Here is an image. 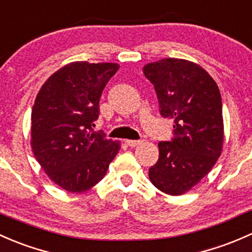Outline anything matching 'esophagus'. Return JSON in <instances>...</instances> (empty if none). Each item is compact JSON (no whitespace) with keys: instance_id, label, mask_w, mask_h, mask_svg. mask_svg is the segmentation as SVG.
<instances>
[{"instance_id":"obj_1","label":"esophagus","mask_w":252,"mask_h":252,"mask_svg":"<svg viewBox=\"0 0 252 252\" xmlns=\"http://www.w3.org/2000/svg\"><path fill=\"white\" fill-rule=\"evenodd\" d=\"M126 145L130 147H135V146H139L140 144L142 142V140H126Z\"/></svg>"}]
</instances>
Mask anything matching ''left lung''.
Instances as JSON below:
<instances>
[{
	"instance_id": "8db88e82",
	"label": "left lung",
	"mask_w": 252,
	"mask_h": 252,
	"mask_svg": "<svg viewBox=\"0 0 252 252\" xmlns=\"http://www.w3.org/2000/svg\"><path fill=\"white\" fill-rule=\"evenodd\" d=\"M144 75L155 87L160 116L174 121L173 137L158 144L159 158L148 169V176L161 192L184 194L221 155L223 119L219 87L199 65L174 58L148 63Z\"/></svg>"
}]
</instances>
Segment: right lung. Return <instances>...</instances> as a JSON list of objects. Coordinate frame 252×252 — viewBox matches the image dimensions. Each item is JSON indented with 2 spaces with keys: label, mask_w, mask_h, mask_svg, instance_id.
Masks as SVG:
<instances>
[{
  "label": "right lung",
  "mask_w": 252,
  "mask_h": 252,
  "mask_svg": "<svg viewBox=\"0 0 252 252\" xmlns=\"http://www.w3.org/2000/svg\"><path fill=\"white\" fill-rule=\"evenodd\" d=\"M118 68L112 63H71L37 94L31 115L33 155L49 179L67 192L95 186L121 148L93 128L102 91Z\"/></svg>",
  "instance_id": "right-lung-1"
}]
</instances>
